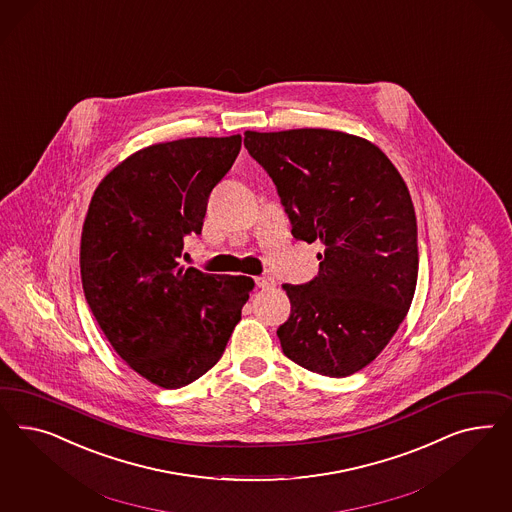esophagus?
I'll list each match as a JSON object with an SVG mask.
<instances>
[{
    "mask_svg": "<svg viewBox=\"0 0 512 512\" xmlns=\"http://www.w3.org/2000/svg\"><path fill=\"white\" fill-rule=\"evenodd\" d=\"M255 285L261 289H272L276 285V279L270 278V276H259V278H255Z\"/></svg>",
    "mask_w": 512,
    "mask_h": 512,
    "instance_id": "1",
    "label": "esophagus"
}]
</instances>
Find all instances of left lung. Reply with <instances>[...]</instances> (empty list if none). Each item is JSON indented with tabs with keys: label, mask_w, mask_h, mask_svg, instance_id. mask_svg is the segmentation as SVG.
I'll list each match as a JSON object with an SVG mask.
<instances>
[{
	"label": "left lung",
	"mask_w": 512,
	"mask_h": 512,
	"mask_svg": "<svg viewBox=\"0 0 512 512\" xmlns=\"http://www.w3.org/2000/svg\"><path fill=\"white\" fill-rule=\"evenodd\" d=\"M296 240L325 244L319 274L285 283V357L328 377L368 366L402 325L417 287V217L400 172L375 144L330 129L244 133Z\"/></svg>",
	"instance_id": "8db88e82"
}]
</instances>
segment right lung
<instances>
[{"mask_svg":"<svg viewBox=\"0 0 512 512\" xmlns=\"http://www.w3.org/2000/svg\"><path fill=\"white\" fill-rule=\"evenodd\" d=\"M242 137L154 144L93 193L80 240L86 302L114 351L163 388L186 387L223 355L253 279L178 263Z\"/></svg>","mask_w":512,"mask_h":512,"instance_id":"obj_1","label":"right lung"}]
</instances>
